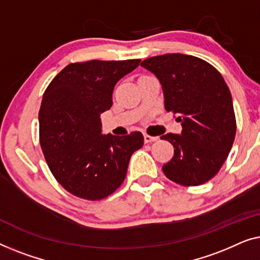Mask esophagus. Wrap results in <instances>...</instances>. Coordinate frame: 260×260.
Instances as JSON below:
<instances>
[{"mask_svg": "<svg viewBox=\"0 0 260 260\" xmlns=\"http://www.w3.org/2000/svg\"><path fill=\"white\" fill-rule=\"evenodd\" d=\"M158 137H152V135H148V134H145L144 135V140H145V144H149V142H154V141H158Z\"/></svg>", "mask_w": 260, "mask_h": 260, "instance_id": "esophagus-1", "label": "esophagus"}]
</instances>
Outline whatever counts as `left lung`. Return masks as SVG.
Instances as JSON below:
<instances>
[{
    "instance_id": "left-lung-1",
    "label": "left lung",
    "mask_w": 260,
    "mask_h": 260,
    "mask_svg": "<svg viewBox=\"0 0 260 260\" xmlns=\"http://www.w3.org/2000/svg\"><path fill=\"white\" fill-rule=\"evenodd\" d=\"M142 67L162 86L165 108L181 122V135L167 133L174 155L162 166L170 180L199 186L218 173L235 141L232 96L220 73L203 58L185 54L148 57Z\"/></svg>"
}]
</instances>
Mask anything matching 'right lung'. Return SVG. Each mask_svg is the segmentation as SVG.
Returning a JSON list of instances; mask_svg holds the SVG:
<instances>
[{
	"label": "right lung",
	"instance_id": "right-lung-1",
	"mask_svg": "<svg viewBox=\"0 0 260 260\" xmlns=\"http://www.w3.org/2000/svg\"><path fill=\"white\" fill-rule=\"evenodd\" d=\"M140 63L74 62L52 80L39 112L40 145L56 181L73 196L101 200L125 180L133 152L144 145L140 132L101 134L100 115L112 107L115 83Z\"/></svg>",
	"mask_w": 260,
	"mask_h": 260
}]
</instances>
